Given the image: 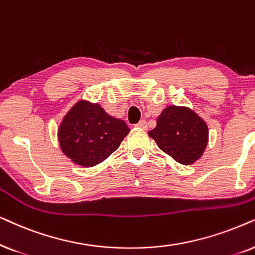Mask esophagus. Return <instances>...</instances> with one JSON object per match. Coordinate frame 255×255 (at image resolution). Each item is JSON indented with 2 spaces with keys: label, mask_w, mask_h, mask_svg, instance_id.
Segmentation results:
<instances>
[{
  "label": "esophagus",
  "mask_w": 255,
  "mask_h": 255,
  "mask_svg": "<svg viewBox=\"0 0 255 255\" xmlns=\"http://www.w3.org/2000/svg\"><path fill=\"white\" fill-rule=\"evenodd\" d=\"M135 126H136V127H138V128H141V129H147V127H148L147 121H145V120H141L140 122H138V124H136Z\"/></svg>",
  "instance_id": "34e87169"
}]
</instances>
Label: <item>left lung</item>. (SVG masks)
Returning <instances> with one entry per match:
<instances>
[{
    "instance_id": "8db88e82",
    "label": "left lung",
    "mask_w": 255,
    "mask_h": 255,
    "mask_svg": "<svg viewBox=\"0 0 255 255\" xmlns=\"http://www.w3.org/2000/svg\"><path fill=\"white\" fill-rule=\"evenodd\" d=\"M208 135V126L195 112L177 106L165 108L149 131L158 148L182 164H191L201 157Z\"/></svg>"
}]
</instances>
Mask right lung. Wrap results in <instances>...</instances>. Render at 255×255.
I'll return each instance as SVG.
<instances>
[{
	"instance_id": "obj_1",
	"label": "right lung",
	"mask_w": 255,
	"mask_h": 255,
	"mask_svg": "<svg viewBox=\"0 0 255 255\" xmlns=\"http://www.w3.org/2000/svg\"><path fill=\"white\" fill-rule=\"evenodd\" d=\"M129 130L124 120L108 115L99 105L80 101L64 118L58 137L67 157L93 167L113 154Z\"/></svg>"
}]
</instances>
